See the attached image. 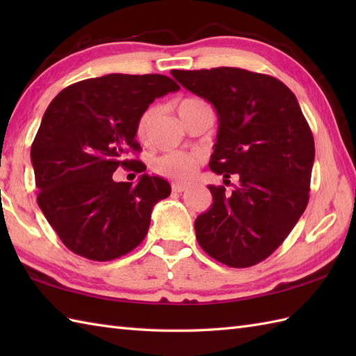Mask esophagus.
Instances as JSON below:
<instances>
[{
	"instance_id": "obj_1",
	"label": "esophagus",
	"mask_w": 356,
	"mask_h": 356,
	"mask_svg": "<svg viewBox=\"0 0 356 356\" xmlns=\"http://www.w3.org/2000/svg\"><path fill=\"white\" fill-rule=\"evenodd\" d=\"M171 190H172V193H184V191L188 190V185H185V184H172Z\"/></svg>"
}]
</instances>
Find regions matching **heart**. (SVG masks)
Instances as JSON below:
<instances>
[{"mask_svg": "<svg viewBox=\"0 0 356 356\" xmlns=\"http://www.w3.org/2000/svg\"><path fill=\"white\" fill-rule=\"evenodd\" d=\"M203 101L195 99V97H185V99L179 101L177 104V113L191 107V105L200 104ZM151 120H153V110L148 108L140 115L138 125H136V136L140 140L147 139ZM200 165V156L194 153H182V151H172V153H166L163 156H159L153 161V171L159 176L177 180V182H186L194 174L197 172Z\"/></svg>", "mask_w": 356, "mask_h": 356, "instance_id": "1", "label": "heart"}]
</instances>
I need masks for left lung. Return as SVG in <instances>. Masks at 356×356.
<instances>
[{
	"mask_svg": "<svg viewBox=\"0 0 356 356\" xmlns=\"http://www.w3.org/2000/svg\"><path fill=\"white\" fill-rule=\"evenodd\" d=\"M171 74L217 111L211 171L225 179L238 174L231 194L208 186L214 202L195 218V237L226 266H254L283 243L307 207L315 157L311 127L295 95L269 74L237 67Z\"/></svg>",
	"mask_w": 356,
	"mask_h": 356,
	"instance_id": "8db88e82",
	"label": "left lung"
}]
</instances>
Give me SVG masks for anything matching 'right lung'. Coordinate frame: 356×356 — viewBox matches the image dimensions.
<instances>
[{"label": "right lung", "mask_w": 356, "mask_h": 356, "mask_svg": "<svg viewBox=\"0 0 356 356\" xmlns=\"http://www.w3.org/2000/svg\"><path fill=\"white\" fill-rule=\"evenodd\" d=\"M180 87L163 74L111 73L64 88L45 110L30 149L38 205L63 243L110 261L145 238L151 211L171 193L159 176L115 182L119 166L143 172L136 125L156 97Z\"/></svg>", "instance_id": "obj_1"}]
</instances>
